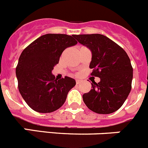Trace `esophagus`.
<instances>
[{"label":"esophagus","instance_id":"obj_1","mask_svg":"<svg viewBox=\"0 0 148 148\" xmlns=\"http://www.w3.org/2000/svg\"><path fill=\"white\" fill-rule=\"evenodd\" d=\"M81 82V80L80 79H77V80H76V83L77 84V85H78V84H79Z\"/></svg>","mask_w":148,"mask_h":148}]
</instances>
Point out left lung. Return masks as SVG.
<instances>
[{
	"mask_svg": "<svg viewBox=\"0 0 148 148\" xmlns=\"http://www.w3.org/2000/svg\"><path fill=\"white\" fill-rule=\"evenodd\" d=\"M91 51L90 75L100 78L92 89L82 95L84 102L97 114L115 112L123 105L131 90L133 68L127 53L119 45L99 34L74 35Z\"/></svg>",
	"mask_w": 148,
	"mask_h": 148,
	"instance_id": "obj_1",
	"label": "left lung"
}]
</instances>
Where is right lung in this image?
I'll use <instances>...</instances> for the list:
<instances>
[{
    "label": "right lung",
    "mask_w": 148,
    "mask_h": 148,
    "mask_svg": "<svg viewBox=\"0 0 148 148\" xmlns=\"http://www.w3.org/2000/svg\"><path fill=\"white\" fill-rule=\"evenodd\" d=\"M74 35L46 34L23 51L16 68L18 89L28 106L39 113L55 111L76 85L73 78L58 80L52 74L62 51L77 43Z\"/></svg>",
    "instance_id": "right-lung-1"
}]
</instances>
